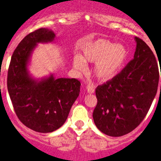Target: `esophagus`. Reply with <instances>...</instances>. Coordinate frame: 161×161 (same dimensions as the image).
Listing matches in <instances>:
<instances>
[{
	"mask_svg": "<svg viewBox=\"0 0 161 161\" xmlns=\"http://www.w3.org/2000/svg\"><path fill=\"white\" fill-rule=\"evenodd\" d=\"M87 90L88 92H90V93H92V92H94V91H95V87H94L93 85L88 84V85H87Z\"/></svg>",
	"mask_w": 161,
	"mask_h": 161,
	"instance_id": "esophagus-1",
	"label": "esophagus"
}]
</instances>
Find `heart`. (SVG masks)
Masks as SVG:
<instances>
[{
	"label": "heart",
	"mask_w": 161,
	"mask_h": 161,
	"mask_svg": "<svg viewBox=\"0 0 161 161\" xmlns=\"http://www.w3.org/2000/svg\"><path fill=\"white\" fill-rule=\"evenodd\" d=\"M128 58V50L122 44H116L105 39L88 42L82 49L81 57H73L72 64L77 71L86 69L84 62L96 63L93 72L100 81H108L120 73Z\"/></svg>",
	"instance_id": "obj_1"
}]
</instances>
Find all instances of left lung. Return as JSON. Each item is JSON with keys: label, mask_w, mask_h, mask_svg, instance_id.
Returning a JSON list of instances; mask_svg holds the SVG:
<instances>
[{"label": "left lung", "mask_w": 161, "mask_h": 161, "mask_svg": "<svg viewBox=\"0 0 161 161\" xmlns=\"http://www.w3.org/2000/svg\"><path fill=\"white\" fill-rule=\"evenodd\" d=\"M136 41L134 58L114 78L96 87L94 123L110 136L126 135L139 126L157 92L160 71L156 58L142 39L136 37Z\"/></svg>", "instance_id": "1"}]
</instances>
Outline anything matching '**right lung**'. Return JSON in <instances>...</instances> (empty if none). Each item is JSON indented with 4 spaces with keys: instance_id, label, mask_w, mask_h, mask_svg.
Here are the masks:
<instances>
[{
    "instance_id": "obj_1",
    "label": "right lung",
    "mask_w": 161,
    "mask_h": 161,
    "mask_svg": "<svg viewBox=\"0 0 161 161\" xmlns=\"http://www.w3.org/2000/svg\"><path fill=\"white\" fill-rule=\"evenodd\" d=\"M54 37L45 28L26 35L13 52L8 69L7 89L14 111L25 126L37 132H52L62 126L80 92V81L76 78L50 76L36 83L27 74L26 65L36 43Z\"/></svg>"
}]
</instances>
